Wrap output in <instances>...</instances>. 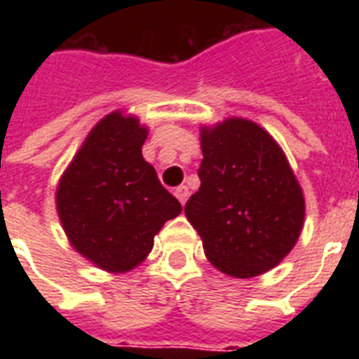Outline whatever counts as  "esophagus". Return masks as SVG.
<instances>
[{
    "label": "esophagus",
    "mask_w": 359,
    "mask_h": 359,
    "mask_svg": "<svg viewBox=\"0 0 359 359\" xmlns=\"http://www.w3.org/2000/svg\"><path fill=\"white\" fill-rule=\"evenodd\" d=\"M190 196V191H188V186H179V188H175V197L179 199L180 205H184L186 199Z\"/></svg>",
    "instance_id": "34e87169"
}]
</instances>
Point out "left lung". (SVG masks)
<instances>
[{
    "label": "left lung",
    "mask_w": 359,
    "mask_h": 359,
    "mask_svg": "<svg viewBox=\"0 0 359 359\" xmlns=\"http://www.w3.org/2000/svg\"><path fill=\"white\" fill-rule=\"evenodd\" d=\"M201 186L186 218L205 255L235 278H253L281 262L304 225V194L283 151L261 126L227 119L201 132Z\"/></svg>",
    "instance_id": "obj_1"
}]
</instances>
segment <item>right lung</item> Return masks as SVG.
Segmentation results:
<instances>
[{
  "label": "right lung",
  "mask_w": 359,
  "mask_h": 359,
  "mask_svg": "<svg viewBox=\"0 0 359 359\" xmlns=\"http://www.w3.org/2000/svg\"><path fill=\"white\" fill-rule=\"evenodd\" d=\"M147 128L109 114L91 130L57 188L63 229L81 255L109 272L140 264L182 207L141 154Z\"/></svg>",
  "instance_id": "add662e5"
}]
</instances>
